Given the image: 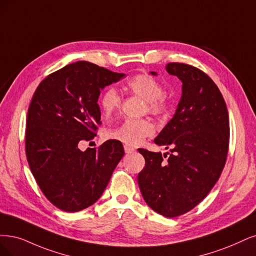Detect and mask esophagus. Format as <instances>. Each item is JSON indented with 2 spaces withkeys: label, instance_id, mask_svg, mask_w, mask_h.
Wrapping results in <instances>:
<instances>
[{
  "label": "esophagus",
  "instance_id": "obj_1",
  "mask_svg": "<svg viewBox=\"0 0 256 256\" xmlns=\"http://www.w3.org/2000/svg\"><path fill=\"white\" fill-rule=\"evenodd\" d=\"M124 150H126V154H132V153L135 152V148L130 144H124Z\"/></svg>",
  "mask_w": 256,
  "mask_h": 256
}]
</instances>
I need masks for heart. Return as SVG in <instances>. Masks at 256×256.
<instances>
[{
	"instance_id": "heart-1",
	"label": "heart",
	"mask_w": 256,
	"mask_h": 256,
	"mask_svg": "<svg viewBox=\"0 0 256 256\" xmlns=\"http://www.w3.org/2000/svg\"><path fill=\"white\" fill-rule=\"evenodd\" d=\"M128 90L146 100V110L153 115H162L166 110V102L162 98L164 88L150 76L142 74L132 78L128 82ZM99 103L104 115L108 116L120 108L121 97L114 88H108L101 94ZM154 132L155 128L148 119H128L120 126L108 130L106 137L126 144L137 146L146 137L152 136Z\"/></svg>"
}]
</instances>
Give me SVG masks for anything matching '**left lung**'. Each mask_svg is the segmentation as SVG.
<instances>
[{"label": "left lung", "instance_id": "1", "mask_svg": "<svg viewBox=\"0 0 256 256\" xmlns=\"http://www.w3.org/2000/svg\"><path fill=\"white\" fill-rule=\"evenodd\" d=\"M166 72L182 81L173 118L154 142L171 148L168 158L139 148L146 166L138 184L148 206L166 217L182 215L200 204L218 180L228 154L229 115L222 94L200 70L168 63ZM153 76L157 72H150Z\"/></svg>", "mask_w": 256, "mask_h": 256}]
</instances>
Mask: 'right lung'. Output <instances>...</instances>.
Wrapping results in <instances>:
<instances>
[{
	"label": "right lung",
	"instance_id": "add662e5",
	"mask_svg": "<svg viewBox=\"0 0 256 256\" xmlns=\"http://www.w3.org/2000/svg\"><path fill=\"white\" fill-rule=\"evenodd\" d=\"M124 76L78 61L47 76L34 94L26 121L27 162L43 194L60 210L78 212L96 202L124 155L114 139L98 150L79 148L101 124L100 90Z\"/></svg>",
	"mask_w": 256,
	"mask_h": 256
}]
</instances>
